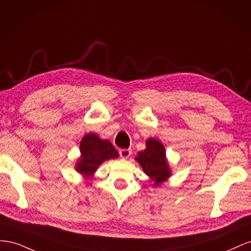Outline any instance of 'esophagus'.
Returning <instances> with one entry per match:
<instances>
[{
  "label": "esophagus",
  "mask_w": 251,
  "mask_h": 251,
  "mask_svg": "<svg viewBox=\"0 0 251 251\" xmlns=\"http://www.w3.org/2000/svg\"><path fill=\"white\" fill-rule=\"evenodd\" d=\"M119 153H120L121 157H123V159H128V157H129L131 154V150L130 149H120Z\"/></svg>",
  "instance_id": "obj_1"
}]
</instances>
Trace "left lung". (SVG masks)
<instances>
[{"mask_svg": "<svg viewBox=\"0 0 251 251\" xmlns=\"http://www.w3.org/2000/svg\"><path fill=\"white\" fill-rule=\"evenodd\" d=\"M143 171L149 176L154 187H159L171 176V168L166 156L165 147L154 138L146 140V148L134 157Z\"/></svg>", "mask_w": 251, "mask_h": 251, "instance_id": "left-lung-1", "label": "left lung"}]
</instances>
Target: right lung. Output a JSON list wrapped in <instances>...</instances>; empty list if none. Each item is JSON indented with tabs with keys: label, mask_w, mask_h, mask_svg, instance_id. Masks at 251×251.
<instances>
[{
	"label": "right lung",
	"mask_w": 251,
	"mask_h": 251,
	"mask_svg": "<svg viewBox=\"0 0 251 251\" xmlns=\"http://www.w3.org/2000/svg\"><path fill=\"white\" fill-rule=\"evenodd\" d=\"M80 152L81 155L75 163V169L85 180L94 176L102 163L119 157V152L110 141L101 139L97 133L92 132L83 137L80 143Z\"/></svg>",
	"instance_id": "right-lung-1"
}]
</instances>
